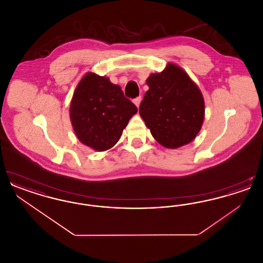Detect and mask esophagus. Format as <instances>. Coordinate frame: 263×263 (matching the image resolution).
Segmentation results:
<instances>
[{
  "label": "esophagus",
  "mask_w": 263,
  "mask_h": 263,
  "mask_svg": "<svg viewBox=\"0 0 263 263\" xmlns=\"http://www.w3.org/2000/svg\"><path fill=\"white\" fill-rule=\"evenodd\" d=\"M141 100H142V98H141V97H137L136 99H134V100H133V102L135 103V105H136L137 107H139V105H140V103H141Z\"/></svg>",
  "instance_id": "1"
}]
</instances>
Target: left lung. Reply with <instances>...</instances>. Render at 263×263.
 <instances>
[{"label":"left lung","instance_id":"left-lung-1","mask_svg":"<svg viewBox=\"0 0 263 263\" xmlns=\"http://www.w3.org/2000/svg\"><path fill=\"white\" fill-rule=\"evenodd\" d=\"M149 89L139 113L153 137L168 149L190 143L204 119L205 105L200 89L178 66L170 63L162 73L147 79Z\"/></svg>","mask_w":263,"mask_h":263}]
</instances>
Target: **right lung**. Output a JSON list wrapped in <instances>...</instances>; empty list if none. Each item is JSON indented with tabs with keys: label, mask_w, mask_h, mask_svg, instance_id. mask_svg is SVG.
I'll return each instance as SVG.
<instances>
[{
	"label": "right lung",
	"mask_w": 263,
	"mask_h": 263,
	"mask_svg": "<svg viewBox=\"0 0 263 263\" xmlns=\"http://www.w3.org/2000/svg\"><path fill=\"white\" fill-rule=\"evenodd\" d=\"M136 105L108 78L88 73L79 83L70 116L79 140L93 150L105 151L117 143Z\"/></svg>",
	"instance_id": "add662e5"
}]
</instances>
